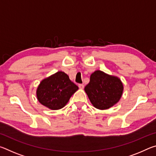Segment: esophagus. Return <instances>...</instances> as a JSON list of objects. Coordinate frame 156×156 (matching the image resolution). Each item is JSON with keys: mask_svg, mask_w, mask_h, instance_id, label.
<instances>
[{"mask_svg": "<svg viewBox=\"0 0 156 156\" xmlns=\"http://www.w3.org/2000/svg\"><path fill=\"white\" fill-rule=\"evenodd\" d=\"M78 87H79V88H80V89H84V84H78Z\"/></svg>", "mask_w": 156, "mask_h": 156, "instance_id": "34e87169", "label": "esophagus"}]
</instances>
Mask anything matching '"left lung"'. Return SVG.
I'll list each match as a JSON object with an SVG mask.
<instances>
[{"label": "left lung", "mask_w": 156, "mask_h": 156, "mask_svg": "<svg viewBox=\"0 0 156 156\" xmlns=\"http://www.w3.org/2000/svg\"><path fill=\"white\" fill-rule=\"evenodd\" d=\"M123 89L120 78L97 70L91 73L90 81L84 87V91L94 107L105 110L119 101Z\"/></svg>", "instance_id": "8db88e82"}]
</instances>
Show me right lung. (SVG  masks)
Returning <instances> with one entry per match:
<instances>
[{
  "label": "right lung",
  "instance_id": "obj_1",
  "mask_svg": "<svg viewBox=\"0 0 156 156\" xmlns=\"http://www.w3.org/2000/svg\"><path fill=\"white\" fill-rule=\"evenodd\" d=\"M78 87L70 80L67 74L58 72L41 82L36 96L41 103L50 109L64 107Z\"/></svg>",
  "mask_w": 156,
  "mask_h": 156
}]
</instances>
